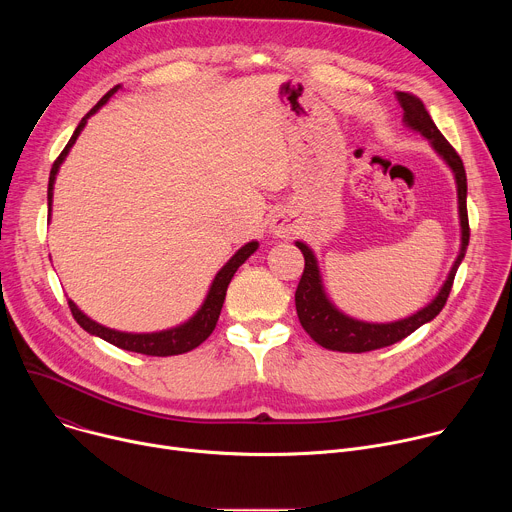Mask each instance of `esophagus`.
I'll return each instance as SVG.
<instances>
[{"label":"esophagus","instance_id":"34e87169","mask_svg":"<svg viewBox=\"0 0 512 512\" xmlns=\"http://www.w3.org/2000/svg\"><path fill=\"white\" fill-rule=\"evenodd\" d=\"M269 229H271V233H273L275 237H279V239H289L291 235H294V231H296L294 216H291L287 210L275 212L273 218H271V223H269Z\"/></svg>","mask_w":512,"mask_h":512}]
</instances>
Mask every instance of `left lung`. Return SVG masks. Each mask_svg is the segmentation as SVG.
Listing matches in <instances>:
<instances>
[{
	"instance_id": "8db88e82",
	"label": "left lung",
	"mask_w": 512,
	"mask_h": 512,
	"mask_svg": "<svg viewBox=\"0 0 512 512\" xmlns=\"http://www.w3.org/2000/svg\"><path fill=\"white\" fill-rule=\"evenodd\" d=\"M397 99L403 107V123L411 127L413 131H419L435 150V154L440 156L450 170L454 172L456 178V188H458V212H460V227H462V245L460 253L452 265V271L448 279L444 281L442 289L437 291V296L419 312L413 316H407L403 320L387 322V324H375V322H362L356 318L346 316L340 312L326 296L324 285H322V275L318 269V259L314 251L302 243L296 241V247L304 253L306 267L302 273V279L296 289V310L300 324L304 330L312 336L314 342L328 350H338V352H369L377 350L383 346H391L403 338H407L411 332H415L419 326L431 322L437 314L442 312V308L448 302V296L454 285L456 271L466 255V247L470 241V225H468V208H466V192H468V182H466V170L456 154V150L450 145V141L440 133V129L435 127L433 119L429 117L425 105L421 99H417L411 93H397Z\"/></svg>"
}]
</instances>
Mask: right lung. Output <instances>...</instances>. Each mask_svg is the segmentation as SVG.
I'll list each match as a JSON object with an SVG mask.
<instances>
[{"instance_id": "obj_1", "label": "right lung", "mask_w": 512, "mask_h": 512, "mask_svg": "<svg viewBox=\"0 0 512 512\" xmlns=\"http://www.w3.org/2000/svg\"><path fill=\"white\" fill-rule=\"evenodd\" d=\"M121 89V85L113 87L83 119L81 123L77 125L75 133H72V137L68 139L66 148L62 150V154L56 158V162L52 164V170H50V178H48V221H50V212H52V190H54V180H56V174H58V168L60 164L64 162V158L68 156L70 148L75 145L77 137L81 135V131L85 129L87 125V119L91 115H95L117 91ZM259 243L257 241H251L247 245H243L225 265L223 269L218 271L212 279V285L208 289V294L204 298V304L200 306V310L184 324L176 326V328H170V330H162V332H150V334H133V332H119V330H113V328H107V326H101L97 324L95 320H91L89 316H85L79 306L68 300V308L72 312V316H75V320L79 322V326L83 330H87L89 334L93 336H99L103 338L105 342L117 346V348H123V350H129V352H139V354H148V356H174V354H184V352H190L192 348L200 346L214 330L216 322H218V316H221V310H223V304H225V296H227V287L235 275V271L257 251Z\"/></svg>"}]
</instances>
